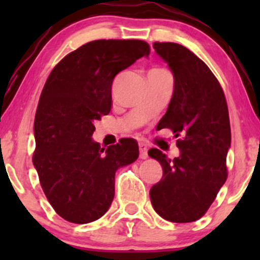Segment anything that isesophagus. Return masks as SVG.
Returning <instances> with one entry per match:
<instances>
[{
	"label": "esophagus",
	"mask_w": 260,
	"mask_h": 260,
	"mask_svg": "<svg viewBox=\"0 0 260 260\" xmlns=\"http://www.w3.org/2000/svg\"><path fill=\"white\" fill-rule=\"evenodd\" d=\"M138 146H140V157L142 159H146L147 157H148V153H147V152H148V148H147L145 143H140Z\"/></svg>",
	"instance_id": "1"
}]
</instances>
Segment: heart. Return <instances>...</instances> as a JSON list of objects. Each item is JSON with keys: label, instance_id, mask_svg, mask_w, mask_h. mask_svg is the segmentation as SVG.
Segmentation results:
<instances>
[{"label": "heart", "instance_id": "b5f03b06", "mask_svg": "<svg viewBox=\"0 0 260 260\" xmlns=\"http://www.w3.org/2000/svg\"><path fill=\"white\" fill-rule=\"evenodd\" d=\"M152 70H165V69H159V68H154V69H152Z\"/></svg>", "mask_w": 260, "mask_h": 260}]
</instances>
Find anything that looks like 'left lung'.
Segmentation results:
<instances>
[{"label":"left lung","instance_id":"8db88e82","mask_svg":"<svg viewBox=\"0 0 260 260\" xmlns=\"http://www.w3.org/2000/svg\"><path fill=\"white\" fill-rule=\"evenodd\" d=\"M153 49L174 74V94L157 129L170 128L180 156L167 158L151 148L164 175L149 190L154 211L172 222L196 221L205 215L228 177L226 154L232 142L229 112L221 85L208 65L175 43Z\"/></svg>","mask_w":260,"mask_h":260}]
</instances>
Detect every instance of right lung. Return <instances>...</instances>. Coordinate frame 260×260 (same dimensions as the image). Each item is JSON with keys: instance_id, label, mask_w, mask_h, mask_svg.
Masks as SVG:
<instances>
[{"instance_id": "add662e5", "label": "right lung", "mask_w": 260, "mask_h": 260, "mask_svg": "<svg viewBox=\"0 0 260 260\" xmlns=\"http://www.w3.org/2000/svg\"><path fill=\"white\" fill-rule=\"evenodd\" d=\"M149 55L142 40H95L68 54L50 73L36 109L32 162L50 205L62 219L88 224L108 211L119 167L138 158L123 138L102 148L94 120L112 108L115 75Z\"/></svg>"}]
</instances>
